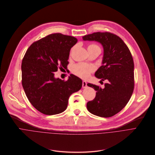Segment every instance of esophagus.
<instances>
[{
  "label": "esophagus",
  "instance_id": "34e87169",
  "mask_svg": "<svg viewBox=\"0 0 155 155\" xmlns=\"http://www.w3.org/2000/svg\"><path fill=\"white\" fill-rule=\"evenodd\" d=\"M87 87V82L85 81H82V87H83L84 88H85Z\"/></svg>",
  "mask_w": 155,
  "mask_h": 155
}]
</instances>
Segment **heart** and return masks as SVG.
<instances>
[{"label": "heart", "mask_w": 155, "mask_h": 155, "mask_svg": "<svg viewBox=\"0 0 155 155\" xmlns=\"http://www.w3.org/2000/svg\"><path fill=\"white\" fill-rule=\"evenodd\" d=\"M96 47H99L96 44H90L88 45V48ZM94 67L91 65H89L84 63H80L75 65L73 67V68H72V72L75 75L81 78H87L90 75L91 72L94 71Z\"/></svg>", "instance_id": "1"}]
</instances>
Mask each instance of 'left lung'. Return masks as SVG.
I'll return each instance as SVG.
<instances>
[{
	"mask_svg": "<svg viewBox=\"0 0 155 155\" xmlns=\"http://www.w3.org/2000/svg\"><path fill=\"white\" fill-rule=\"evenodd\" d=\"M82 38L97 41L104 47L103 65L95 75L101 81H108L104 88L87 84L97 91L95 98L87 103V109L98 117H113L126 106L133 92L135 81L131 54L123 40L110 32H95Z\"/></svg>",
	"mask_w": 155,
	"mask_h": 155,
	"instance_id": "1",
	"label": "left lung"
}]
</instances>
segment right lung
<instances>
[{
	"instance_id": "obj_1",
	"label": "right lung",
	"mask_w": 155,
	"mask_h": 155,
	"mask_svg": "<svg viewBox=\"0 0 155 155\" xmlns=\"http://www.w3.org/2000/svg\"><path fill=\"white\" fill-rule=\"evenodd\" d=\"M77 42L72 36L50 34L31 45L22 59V84L32 106L47 115L65 111L70 96L80 90L82 80L71 74L67 80L55 78L58 68H66L71 48Z\"/></svg>"
}]
</instances>
